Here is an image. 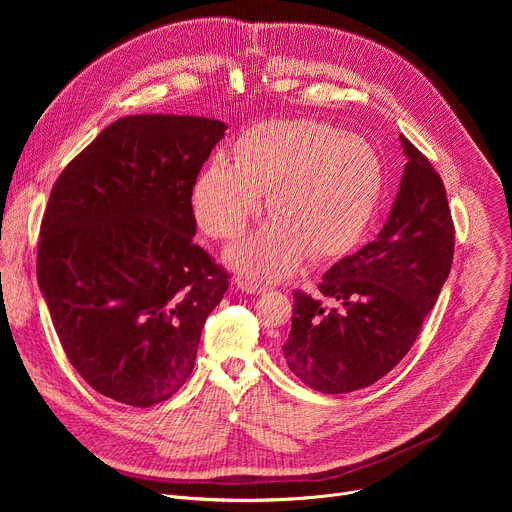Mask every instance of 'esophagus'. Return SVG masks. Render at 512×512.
<instances>
[{"mask_svg":"<svg viewBox=\"0 0 512 512\" xmlns=\"http://www.w3.org/2000/svg\"><path fill=\"white\" fill-rule=\"evenodd\" d=\"M237 285H239V289H241V291H245V294H253V296L265 294V291H267V285H265V283L255 281V279H249V277L239 279V281H237Z\"/></svg>","mask_w":512,"mask_h":512,"instance_id":"esophagus-1","label":"esophagus"}]
</instances>
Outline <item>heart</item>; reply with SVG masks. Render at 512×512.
<instances>
[{"label": "heart", "instance_id": "b5f03b06", "mask_svg": "<svg viewBox=\"0 0 512 512\" xmlns=\"http://www.w3.org/2000/svg\"><path fill=\"white\" fill-rule=\"evenodd\" d=\"M233 158L214 156L192 186L198 225L214 239L239 237L261 212L273 221L229 251L233 265L265 277L294 269L304 255L346 253L371 225L383 192L375 145L316 119L251 125Z\"/></svg>", "mask_w": 512, "mask_h": 512}]
</instances>
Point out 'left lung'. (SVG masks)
<instances>
[{
	"label": "left lung",
	"instance_id": "left-lung-1",
	"mask_svg": "<svg viewBox=\"0 0 512 512\" xmlns=\"http://www.w3.org/2000/svg\"><path fill=\"white\" fill-rule=\"evenodd\" d=\"M401 145L407 164L385 227L322 275L318 289L330 306L294 291L281 350L314 391L350 393L393 371L450 275L454 223L444 182L405 135Z\"/></svg>",
	"mask_w": 512,
	"mask_h": 512
}]
</instances>
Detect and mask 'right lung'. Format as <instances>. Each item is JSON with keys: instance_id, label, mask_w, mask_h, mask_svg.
Returning a JSON list of instances; mask_svg holds the SVG:
<instances>
[{"instance_id": "obj_1", "label": "right lung", "mask_w": 512, "mask_h": 512, "mask_svg": "<svg viewBox=\"0 0 512 512\" xmlns=\"http://www.w3.org/2000/svg\"><path fill=\"white\" fill-rule=\"evenodd\" d=\"M225 131L206 117H121L52 186L38 285L70 364L113 401L170 399L229 289L192 241V186Z\"/></svg>"}]
</instances>
